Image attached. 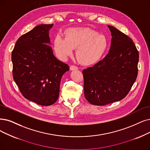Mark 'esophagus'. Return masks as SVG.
<instances>
[{"label":"esophagus","mask_w":150,"mask_h":150,"mask_svg":"<svg viewBox=\"0 0 150 150\" xmlns=\"http://www.w3.org/2000/svg\"><path fill=\"white\" fill-rule=\"evenodd\" d=\"M78 69V68H77V67H76V66H74V65H72L70 67V70L71 71H74V70H77Z\"/></svg>","instance_id":"34e87169"}]
</instances>
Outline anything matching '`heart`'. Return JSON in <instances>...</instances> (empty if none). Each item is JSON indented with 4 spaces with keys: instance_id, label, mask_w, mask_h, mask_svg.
Here are the masks:
<instances>
[{
    "instance_id": "1",
    "label": "heart",
    "mask_w": 150,
    "mask_h": 150,
    "mask_svg": "<svg viewBox=\"0 0 150 150\" xmlns=\"http://www.w3.org/2000/svg\"><path fill=\"white\" fill-rule=\"evenodd\" d=\"M108 46V42L104 35L87 28H69L64 31V38L57 35L53 41V49L59 58L65 60L77 49V59L83 65L97 63Z\"/></svg>"
}]
</instances>
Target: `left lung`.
<instances>
[{"mask_svg": "<svg viewBox=\"0 0 150 150\" xmlns=\"http://www.w3.org/2000/svg\"><path fill=\"white\" fill-rule=\"evenodd\" d=\"M111 47L106 56L82 71L83 92L90 103L103 106L127 95L138 74L139 54L129 37L112 26Z\"/></svg>", "mask_w": 150, "mask_h": 150, "instance_id": "left-lung-1", "label": "left lung"}]
</instances>
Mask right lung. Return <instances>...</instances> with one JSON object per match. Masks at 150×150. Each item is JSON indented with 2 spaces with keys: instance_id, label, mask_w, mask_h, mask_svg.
<instances>
[{
  "instance_id": "add662e5",
  "label": "right lung",
  "mask_w": 150,
  "mask_h": 150,
  "mask_svg": "<svg viewBox=\"0 0 150 150\" xmlns=\"http://www.w3.org/2000/svg\"><path fill=\"white\" fill-rule=\"evenodd\" d=\"M51 25H39L17 40L11 53L13 77L23 97L42 106L56 102L63 75L69 66L54 56Z\"/></svg>"
}]
</instances>
